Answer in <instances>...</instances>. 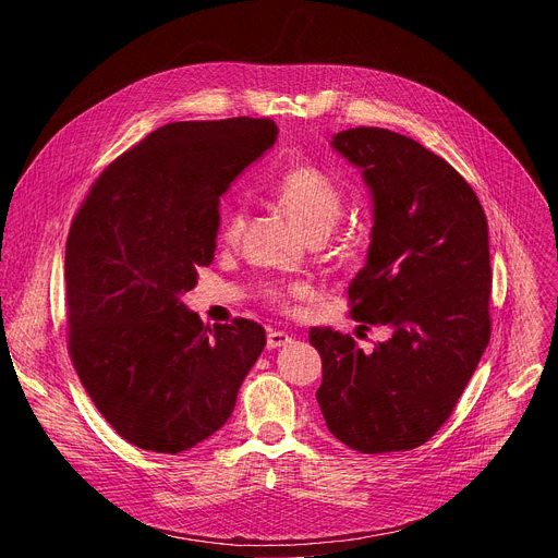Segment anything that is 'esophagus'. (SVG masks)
Here are the masks:
<instances>
[{"mask_svg":"<svg viewBox=\"0 0 558 558\" xmlns=\"http://www.w3.org/2000/svg\"><path fill=\"white\" fill-rule=\"evenodd\" d=\"M291 344V336L284 333V331H271L267 336V349H280V347H287Z\"/></svg>","mask_w":558,"mask_h":558,"instance_id":"1","label":"esophagus"}]
</instances>
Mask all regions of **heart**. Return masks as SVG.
<instances>
[{"mask_svg": "<svg viewBox=\"0 0 558 558\" xmlns=\"http://www.w3.org/2000/svg\"><path fill=\"white\" fill-rule=\"evenodd\" d=\"M271 194L287 216L313 241H323L327 233H331L344 209L340 187L331 181V177L313 166L287 168L274 181ZM245 225L247 211L243 205H235L222 214L218 238L225 245H235L241 241ZM263 295L276 308L289 311L293 302L311 295V287L304 282H271L263 289Z\"/></svg>", "mask_w": 558, "mask_h": 558, "instance_id": "1", "label": "heart"}]
</instances>
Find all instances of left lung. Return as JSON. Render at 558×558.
Wrapping results in <instances>:
<instances>
[{
	"label": "left lung",
	"instance_id": "obj_1",
	"mask_svg": "<svg viewBox=\"0 0 558 558\" xmlns=\"http://www.w3.org/2000/svg\"><path fill=\"white\" fill-rule=\"evenodd\" d=\"M331 145L373 194L351 317L392 336L364 353L351 336L313 327L308 340L323 357L315 400L349 448L411 450L450 417L490 342L488 220L465 179L404 134L353 128Z\"/></svg>",
	"mask_w": 558,
	"mask_h": 558
}]
</instances>
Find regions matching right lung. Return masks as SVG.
Here are the masks:
<instances>
[{
  "label": "right lung",
  "mask_w": 558,
  "mask_h": 558,
  "mask_svg": "<svg viewBox=\"0 0 558 558\" xmlns=\"http://www.w3.org/2000/svg\"><path fill=\"white\" fill-rule=\"evenodd\" d=\"M276 136L269 119L168 123L101 172L70 225L68 351L132 446L177 454L214 435L267 344L245 317L205 327L181 295L214 260L220 196Z\"/></svg>",
  "instance_id": "1"
}]
</instances>
